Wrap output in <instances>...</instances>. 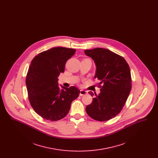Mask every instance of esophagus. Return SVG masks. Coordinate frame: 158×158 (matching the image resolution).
Segmentation results:
<instances>
[{
  "mask_svg": "<svg viewBox=\"0 0 158 158\" xmlns=\"http://www.w3.org/2000/svg\"><path fill=\"white\" fill-rule=\"evenodd\" d=\"M87 93H88L87 91L81 89V90H80V94L79 95H80V96H83V95H85L87 94Z\"/></svg>",
  "mask_w": 158,
  "mask_h": 158,
  "instance_id": "obj_1",
  "label": "esophagus"
}]
</instances>
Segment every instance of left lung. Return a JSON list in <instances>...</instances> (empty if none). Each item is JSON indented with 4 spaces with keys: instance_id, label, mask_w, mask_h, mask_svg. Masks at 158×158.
I'll list each match as a JSON object with an SVG mask.
<instances>
[{
    "instance_id": "1",
    "label": "left lung",
    "mask_w": 158,
    "mask_h": 158,
    "mask_svg": "<svg viewBox=\"0 0 158 158\" xmlns=\"http://www.w3.org/2000/svg\"><path fill=\"white\" fill-rule=\"evenodd\" d=\"M85 53L91 57L96 65L95 78L99 82L101 92L93 98L86 111L92 118L99 121L111 119L120 113L131 89L130 67L120 55L103 48L86 50ZM92 97L94 93L89 92Z\"/></svg>"
}]
</instances>
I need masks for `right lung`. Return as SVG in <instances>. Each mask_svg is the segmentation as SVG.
Returning a JSON list of instances; mask_svg holds the SVG:
<instances>
[{
    "instance_id": "obj_1",
    "label": "right lung",
    "mask_w": 158,
    "mask_h": 158,
    "mask_svg": "<svg viewBox=\"0 0 158 158\" xmlns=\"http://www.w3.org/2000/svg\"><path fill=\"white\" fill-rule=\"evenodd\" d=\"M75 49L57 47L43 52L31 61L26 77L28 99L34 110L47 120H59L67 115L80 90L58 83V76L64 72L66 61Z\"/></svg>"
}]
</instances>
